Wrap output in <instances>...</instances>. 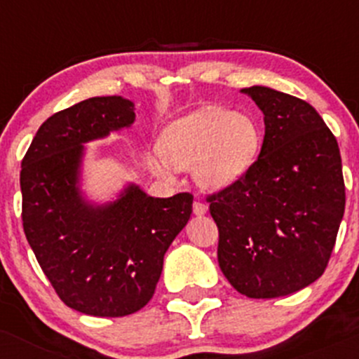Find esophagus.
Here are the masks:
<instances>
[{"mask_svg":"<svg viewBox=\"0 0 359 359\" xmlns=\"http://www.w3.org/2000/svg\"><path fill=\"white\" fill-rule=\"evenodd\" d=\"M192 210H194V215H205L206 211H208V205L203 201H194V205H192Z\"/></svg>","mask_w":359,"mask_h":359,"instance_id":"obj_1","label":"esophagus"}]
</instances>
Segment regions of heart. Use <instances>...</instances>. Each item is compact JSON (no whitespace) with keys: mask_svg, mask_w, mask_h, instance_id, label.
Masks as SVG:
<instances>
[{"mask_svg":"<svg viewBox=\"0 0 359 359\" xmlns=\"http://www.w3.org/2000/svg\"><path fill=\"white\" fill-rule=\"evenodd\" d=\"M262 146V130L246 113L210 107L168 126L160 141L161 154L148 158L156 175L173 168L194 170V179L206 189H224L255 163Z\"/></svg>","mask_w":359,"mask_h":359,"instance_id":"b5f03b06","label":"heart"}]
</instances>
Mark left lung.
Wrapping results in <instances>:
<instances>
[{"instance_id": "8db88e82", "label": "left lung", "mask_w": 359, "mask_h": 359, "mask_svg": "<svg viewBox=\"0 0 359 359\" xmlns=\"http://www.w3.org/2000/svg\"><path fill=\"white\" fill-rule=\"evenodd\" d=\"M263 111L259 156L210 194L218 265L241 294L287 296L325 271L346 206L341 151L318 111L263 86L243 89Z\"/></svg>"}]
</instances>
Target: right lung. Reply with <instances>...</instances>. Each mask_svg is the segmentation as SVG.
I'll use <instances>...</instances> for the list:
<instances>
[{"instance_id": "add662e5", "label": "right lung", "mask_w": 359, "mask_h": 359, "mask_svg": "<svg viewBox=\"0 0 359 359\" xmlns=\"http://www.w3.org/2000/svg\"><path fill=\"white\" fill-rule=\"evenodd\" d=\"M132 101L89 97L51 115L22 160V222L30 248L67 306L93 316H126L149 303L163 256L186 227L192 194L151 198L130 184L97 206L79 191L86 142L129 127Z\"/></svg>"}]
</instances>
